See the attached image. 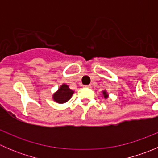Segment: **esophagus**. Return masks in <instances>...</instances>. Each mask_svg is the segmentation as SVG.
Returning a JSON list of instances; mask_svg holds the SVG:
<instances>
[{
    "instance_id": "obj_1",
    "label": "esophagus",
    "mask_w": 158,
    "mask_h": 158,
    "mask_svg": "<svg viewBox=\"0 0 158 158\" xmlns=\"http://www.w3.org/2000/svg\"><path fill=\"white\" fill-rule=\"evenodd\" d=\"M84 87H85V88L90 89V88H92V85H85V86H84Z\"/></svg>"
}]
</instances>
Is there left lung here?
I'll return each mask as SVG.
<instances>
[{
	"label": "left lung",
	"mask_w": 158,
	"mask_h": 158,
	"mask_svg": "<svg viewBox=\"0 0 158 158\" xmlns=\"http://www.w3.org/2000/svg\"><path fill=\"white\" fill-rule=\"evenodd\" d=\"M102 95H103V96H104L105 98H109V94L107 93V92H106V90L102 91Z\"/></svg>",
	"instance_id": "1"
}]
</instances>
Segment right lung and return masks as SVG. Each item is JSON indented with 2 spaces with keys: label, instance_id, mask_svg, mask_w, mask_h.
I'll list each match as a JSON object with an SVG mask.
<instances>
[{
  "label": "right lung",
  "instance_id": "1",
  "mask_svg": "<svg viewBox=\"0 0 158 158\" xmlns=\"http://www.w3.org/2000/svg\"><path fill=\"white\" fill-rule=\"evenodd\" d=\"M73 93H74V91L70 89L69 85L64 83L60 85L58 90L52 95V99L56 102L63 104V103L66 102L68 100L71 98Z\"/></svg>",
  "mask_w": 158,
  "mask_h": 158
}]
</instances>
